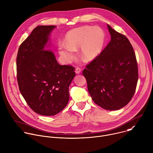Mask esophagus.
<instances>
[{
	"mask_svg": "<svg viewBox=\"0 0 153 153\" xmlns=\"http://www.w3.org/2000/svg\"><path fill=\"white\" fill-rule=\"evenodd\" d=\"M75 72H76V74H79V73H80V72H81V68H80L79 67L76 68Z\"/></svg>",
	"mask_w": 153,
	"mask_h": 153,
	"instance_id": "34e87169",
	"label": "esophagus"
}]
</instances>
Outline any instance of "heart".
<instances>
[{
  "instance_id": "heart-1",
  "label": "heart",
  "mask_w": 153,
  "mask_h": 153,
  "mask_svg": "<svg viewBox=\"0 0 153 153\" xmlns=\"http://www.w3.org/2000/svg\"><path fill=\"white\" fill-rule=\"evenodd\" d=\"M106 39L103 29L99 26H83L70 30L65 35V43L59 42V54L69 62L75 56V51L80 48V55L85 62L95 59L103 50Z\"/></svg>"
}]
</instances>
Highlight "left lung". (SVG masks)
I'll list each match as a JSON object with an SVG mask.
<instances>
[{"label": "left lung", "instance_id": "left-lung-1", "mask_svg": "<svg viewBox=\"0 0 153 153\" xmlns=\"http://www.w3.org/2000/svg\"><path fill=\"white\" fill-rule=\"evenodd\" d=\"M111 40L83 75L94 103L108 111L119 110L131 100L138 80L133 48L128 38L108 25Z\"/></svg>", "mask_w": 153, "mask_h": 153}]
</instances>
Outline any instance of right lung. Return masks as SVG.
Wrapping results in <instances>:
<instances>
[{"label": "right lung", "instance_id": "right-lung-1", "mask_svg": "<svg viewBox=\"0 0 153 153\" xmlns=\"http://www.w3.org/2000/svg\"><path fill=\"white\" fill-rule=\"evenodd\" d=\"M56 26H38L21 44L17 56V77L20 91L36 114L55 115L69 100V86L75 68L61 65L48 49L49 36Z\"/></svg>", "mask_w": 153, "mask_h": 153}]
</instances>
